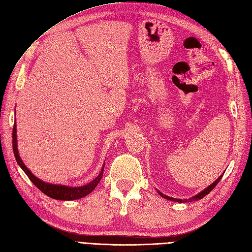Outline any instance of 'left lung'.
I'll list each match as a JSON object with an SVG mask.
<instances>
[{"instance_id":"obj_1","label":"left lung","mask_w":252,"mask_h":252,"mask_svg":"<svg viewBox=\"0 0 252 252\" xmlns=\"http://www.w3.org/2000/svg\"><path fill=\"white\" fill-rule=\"evenodd\" d=\"M223 175V174H222ZM222 175H220L219 178L214 182L212 185H210L209 187H207L206 189H204L203 191H201L200 193H198L197 195H195V196H193V197H191V198H189V199H179V198H173V197H169V196H167V195H164L162 192H160V191H158V193H159L162 197H164V198H166V199H168V200H172V201H176V202H188V201H193V200H198V199H201V198H203L204 196H206V195H208L214 188L216 187V185L220 182V180H221V178H222Z\"/></svg>"}]
</instances>
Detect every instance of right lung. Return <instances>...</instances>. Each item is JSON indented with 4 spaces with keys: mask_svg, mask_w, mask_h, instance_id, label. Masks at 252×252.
<instances>
[{
    "mask_svg": "<svg viewBox=\"0 0 252 252\" xmlns=\"http://www.w3.org/2000/svg\"><path fill=\"white\" fill-rule=\"evenodd\" d=\"M12 146H13V153L14 157L16 159L17 164L21 166V168L24 170V172L28 175V178L30 179V181L38 188L42 193L45 195H48L49 197L54 198V199H58V200H76L79 198H82L84 196H86L89 193H91L93 190L95 189L97 184L101 180L102 172H104V166L99 172V174L96 176V178L93 180L92 182L88 183L87 185L81 186V187H68V186H64V185H54V184H49L45 183L41 180H39L36 176L27 168L24 162L22 161L20 155H18L17 151V140H16V125L14 124L13 126V132H12Z\"/></svg>",
    "mask_w": 252,
    "mask_h": 252,
    "instance_id": "obj_1",
    "label": "right lung"
}]
</instances>
